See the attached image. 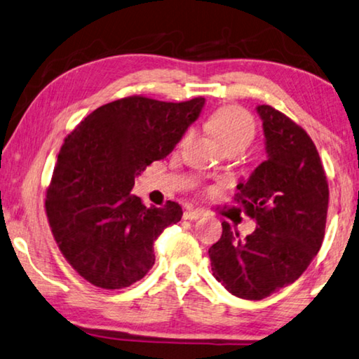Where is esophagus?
Segmentation results:
<instances>
[{
    "label": "esophagus",
    "instance_id": "obj_1",
    "mask_svg": "<svg viewBox=\"0 0 359 359\" xmlns=\"http://www.w3.org/2000/svg\"><path fill=\"white\" fill-rule=\"evenodd\" d=\"M203 216V211L200 210H187L184 212V219H189V221H196V219H200Z\"/></svg>",
    "mask_w": 359,
    "mask_h": 359
}]
</instances>
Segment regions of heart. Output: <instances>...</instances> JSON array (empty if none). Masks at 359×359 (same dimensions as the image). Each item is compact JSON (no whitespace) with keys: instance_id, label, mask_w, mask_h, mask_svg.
<instances>
[{"instance_id":"heart-1","label":"heart","mask_w":359,"mask_h":359,"mask_svg":"<svg viewBox=\"0 0 359 359\" xmlns=\"http://www.w3.org/2000/svg\"><path fill=\"white\" fill-rule=\"evenodd\" d=\"M208 128L224 148L232 145L247 148L256 132L253 117L238 106H224L214 111L208 119Z\"/></svg>"}]
</instances>
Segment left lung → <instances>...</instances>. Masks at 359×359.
Here are the masks:
<instances>
[{
  "label": "left lung",
  "mask_w": 359,
  "mask_h": 359,
  "mask_svg": "<svg viewBox=\"0 0 359 359\" xmlns=\"http://www.w3.org/2000/svg\"><path fill=\"white\" fill-rule=\"evenodd\" d=\"M266 161L237 185L233 200L258 227L240 238L229 222L210 248L212 276L232 295L263 299L295 282L323 245L329 185L311 138L290 117L259 104Z\"/></svg>",
  "instance_id": "1"
}]
</instances>
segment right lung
I'll list each match as a JSON object with an SVG mask.
<instances>
[{
  "mask_svg": "<svg viewBox=\"0 0 359 359\" xmlns=\"http://www.w3.org/2000/svg\"><path fill=\"white\" fill-rule=\"evenodd\" d=\"M203 106L201 96L184 103L127 96L100 106L66 137L45 208L57 247L85 280L117 290L151 269L153 245L180 221L182 208H148L130 190L147 165L172 151Z\"/></svg>",
  "mask_w": 359,
  "mask_h": 359,
  "instance_id": "add662e5",
  "label": "right lung"
}]
</instances>
